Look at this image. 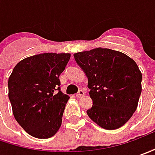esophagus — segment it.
<instances>
[{
    "mask_svg": "<svg viewBox=\"0 0 155 155\" xmlns=\"http://www.w3.org/2000/svg\"><path fill=\"white\" fill-rule=\"evenodd\" d=\"M83 95H84V91L83 90H80L76 94V97L77 98H81V96H83Z\"/></svg>",
    "mask_w": 155,
    "mask_h": 155,
    "instance_id": "34e87169",
    "label": "esophagus"
}]
</instances>
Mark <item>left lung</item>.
<instances>
[{
  "label": "left lung",
  "instance_id": "obj_1",
  "mask_svg": "<svg viewBox=\"0 0 155 155\" xmlns=\"http://www.w3.org/2000/svg\"><path fill=\"white\" fill-rule=\"evenodd\" d=\"M84 71L93 106L87 114L102 128L114 130L135 112L142 74L136 62L119 51L98 48L74 54Z\"/></svg>",
  "mask_w": 155,
  "mask_h": 155
}]
</instances>
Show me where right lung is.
<instances>
[{
	"instance_id": "1",
	"label": "right lung",
	"mask_w": 155,
	"mask_h": 155,
	"mask_svg": "<svg viewBox=\"0 0 155 155\" xmlns=\"http://www.w3.org/2000/svg\"><path fill=\"white\" fill-rule=\"evenodd\" d=\"M70 54L44 53L18 62L8 78V98L14 116L31 136H54L62 121L69 96L61 91L59 76Z\"/></svg>"
}]
</instances>
